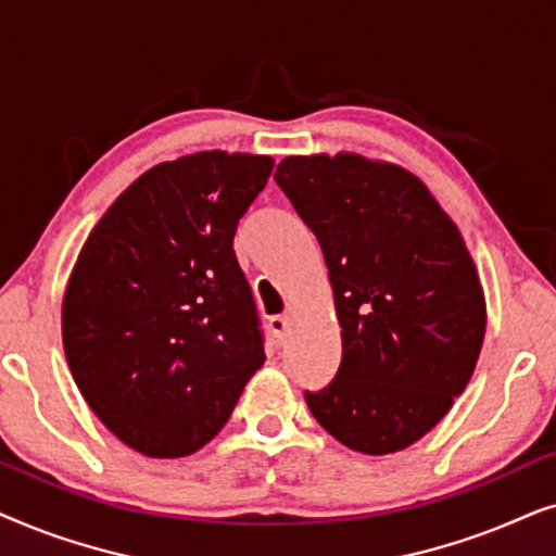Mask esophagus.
I'll list each match as a JSON object with an SVG mask.
<instances>
[{"mask_svg":"<svg viewBox=\"0 0 556 556\" xmlns=\"http://www.w3.org/2000/svg\"><path fill=\"white\" fill-rule=\"evenodd\" d=\"M288 326H291V316H288V314L270 316V331H273V337H276L278 344H283V341H286Z\"/></svg>","mask_w":556,"mask_h":556,"instance_id":"obj_1","label":"esophagus"}]
</instances>
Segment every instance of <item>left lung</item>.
<instances>
[{
    "label": "left lung",
    "mask_w": 556,
    "mask_h": 556,
    "mask_svg": "<svg viewBox=\"0 0 556 556\" xmlns=\"http://www.w3.org/2000/svg\"><path fill=\"white\" fill-rule=\"evenodd\" d=\"M276 181L324 250L341 364L311 415L356 453L405 451L473 375L485 299L458 225L397 164L352 151L286 156Z\"/></svg>",
    "instance_id": "1"
}]
</instances>
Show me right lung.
Masks as SVG:
<instances>
[{"label": "right lung", "instance_id": "1", "mask_svg": "<svg viewBox=\"0 0 556 556\" xmlns=\"http://www.w3.org/2000/svg\"><path fill=\"white\" fill-rule=\"evenodd\" d=\"M273 159L197 151L143 172L98 219L63 295V349L88 407L149 458H181L230 420L263 367L232 250Z\"/></svg>", "mask_w": 556, "mask_h": 556}]
</instances>
